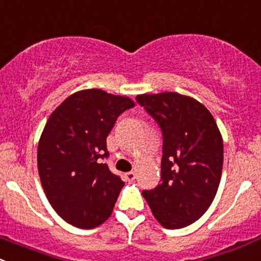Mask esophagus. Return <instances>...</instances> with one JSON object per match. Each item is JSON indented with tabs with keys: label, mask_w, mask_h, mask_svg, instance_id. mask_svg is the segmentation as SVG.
I'll return each instance as SVG.
<instances>
[{
	"label": "esophagus",
	"mask_w": 261,
	"mask_h": 261,
	"mask_svg": "<svg viewBox=\"0 0 261 261\" xmlns=\"http://www.w3.org/2000/svg\"><path fill=\"white\" fill-rule=\"evenodd\" d=\"M124 178L127 179V181H134V179H136V173H134V172H127V173L124 174Z\"/></svg>",
	"instance_id": "obj_1"
}]
</instances>
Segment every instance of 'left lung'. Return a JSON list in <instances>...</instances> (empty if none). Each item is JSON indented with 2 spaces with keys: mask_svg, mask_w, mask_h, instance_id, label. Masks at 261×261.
<instances>
[{
  "mask_svg": "<svg viewBox=\"0 0 261 261\" xmlns=\"http://www.w3.org/2000/svg\"><path fill=\"white\" fill-rule=\"evenodd\" d=\"M163 137L161 184L142 191L152 214L166 229H182L200 219L221 179L224 143L205 106L177 93L136 98Z\"/></svg>",
  "mask_w": 261,
  "mask_h": 261,
  "instance_id": "obj_1",
  "label": "left lung"
}]
</instances>
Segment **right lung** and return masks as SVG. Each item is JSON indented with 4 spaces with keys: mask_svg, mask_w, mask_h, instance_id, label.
Instances as JSON below:
<instances>
[{
    "mask_svg": "<svg viewBox=\"0 0 261 261\" xmlns=\"http://www.w3.org/2000/svg\"><path fill=\"white\" fill-rule=\"evenodd\" d=\"M134 107L127 96L100 89L66 98L50 115L37 147V168L47 200L66 222L94 229L112 215L124 182L103 163L107 137Z\"/></svg>",
    "mask_w": 261,
    "mask_h": 261,
    "instance_id": "add662e5",
    "label": "right lung"
}]
</instances>
